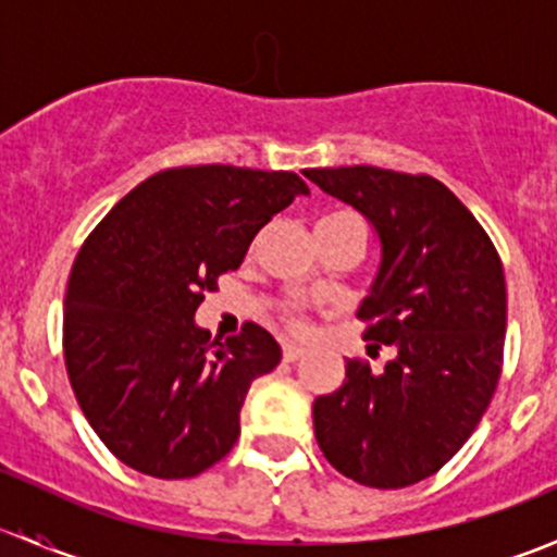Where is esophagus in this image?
Here are the masks:
<instances>
[{
    "label": "esophagus",
    "mask_w": 557,
    "mask_h": 557,
    "mask_svg": "<svg viewBox=\"0 0 557 557\" xmlns=\"http://www.w3.org/2000/svg\"><path fill=\"white\" fill-rule=\"evenodd\" d=\"M283 358L288 363H296V361H301V358H307V350H301V347H296V345H285Z\"/></svg>",
    "instance_id": "esophagus-1"
}]
</instances>
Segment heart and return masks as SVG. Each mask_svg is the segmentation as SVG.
<instances>
[{
  "label": "heart",
  "instance_id": "heart-1",
  "mask_svg": "<svg viewBox=\"0 0 557 557\" xmlns=\"http://www.w3.org/2000/svg\"><path fill=\"white\" fill-rule=\"evenodd\" d=\"M288 323H290V329L299 331V334H305V331H310V323H307V320L301 318V314H290Z\"/></svg>",
  "mask_w": 557,
  "mask_h": 557
}]
</instances>
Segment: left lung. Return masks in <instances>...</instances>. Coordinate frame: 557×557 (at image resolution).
I'll list each match as a JSON object with an SVG mask.
<instances>
[{
	"instance_id": "obj_1",
	"label": "left lung",
	"mask_w": 557,
	"mask_h": 557,
	"mask_svg": "<svg viewBox=\"0 0 557 557\" xmlns=\"http://www.w3.org/2000/svg\"><path fill=\"white\" fill-rule=\"evenodd\" d=\"M305 177L377 232L383 258L358 318L369 323L363 339L396 350L380 374L347 358L339 391L314 398V440L358 485H414L463 447L496 393L507 334L502 258L429 174L339 166Z\"/></svg>"
}]
</instances>
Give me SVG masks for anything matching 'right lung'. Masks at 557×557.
<instances>
[{"instance_id": "add662e5", "label": "right lung", "mask_w": 557, "mask_h": 557, "mask_svg": "<svg viewBox=\"0 0 557 557\" xmlns=\"http://www.w3.org/2000/svg\"><path fill=\"white\" fill-rule=\"evenodd\" d=\"M310 194L294 172H156L88 234L64 299V361L83 414L121 463L159 480L228 455L250 383L283 352L256 323L215 342L194 320L252 237Z\"/></svg>"}]
</instances>
